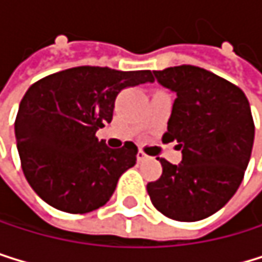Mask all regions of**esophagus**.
<instances>
[{
    "mask_svg": "<svg viewBox=\"0 0 262 262\" xmlns=\"http://www.w3.org/2000/svg\"><path fill=\"white\" fill-rule=\"evenodd\" d=\"M137 159H138V162H143V160H146L147 159V156L143 152V150H138V154H137Z\"/></svg>",
    "mask_w": 262,
    "mask_h": 262,
    "instance_id": "obj_1",
    "label": "esophagus"
}]
</instances>
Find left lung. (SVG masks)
<instances>
[{
    "label": "left lung",
    "mask_w": 262,
    "mask_h": 262,
    "mask_svg": "<svg viewBox=\"0 0 262 262\" xmlns=\"http://www.w3.org/2000/svg\"><path fill=\"white\" fill-rule=\"evenodd\" d=\"M154 75L178 96L162 140L178 141L182 162L160 159L162 176L147 193L165 217L198 222L222 209L244 179L255 140L250 103L239 86L196 66Z\"/></svg>",
    "instance_id": "8db88e82"
}]
</instances>
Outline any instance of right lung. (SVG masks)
<instances>
[{
	"label": "right lung",
	"mask_w": 262,
	"mask_h": 262,
	"mask_svg": "<svg viewBox=\"0 0 262 262\" xmlns=\"http://www.w3.org/2000/svg\"><path fill=\"white\" fill-rule=\"evenodd\" d=\"M154 81L150 70L78 66L47 75L28 88L15 118L21 169L34 192L69 214H86L112 198L138 147L110 149L96 132L112 122L125 88Z\"/></svg>",
	"instance_id": "1"
}]
</instances>
